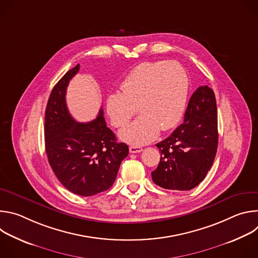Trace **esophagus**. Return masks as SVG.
I'll use <instances>...</instances> for the list:
<instances>
[{
  "mask_svg": "<svg viewBox=\"0 0 258 258\" xmlns=\"http://www.w3.org/2000/svg\"><path fill=\"white\" fill-rule=\"evenodd\" d=\"M142 151H143L142 147H139V146H131L130 147V152L131 153H140Z\"/></svg>",
  "mask_w": 258,
  "mask_h": 258,
  "instance_id": "esophagus-1",
  "label": "esophagus"
}]
</instances>
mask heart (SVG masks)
I'll list each match as a JSON object with an SVG mask.
<instances>
[{"label":"heart","instance_id":"b5f03b06","mask_svg":"<svg viewBox=\"0 0 258 258\" xmlns=\"http://www.w3.org/2000/svg\"><path fill=\"white\" fill-rule=\"evenodd\" d=\"M188 75L176 61L144 62L137 65L124 79L121 94L107 99V114L111 123L120 127L137 113L136 121L122 128L119 137L132 144L154 140L160 128H173L180 120L188 100Z\"/></svg>","mask_w":258,"mask_h":258}]
</instances>
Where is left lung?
I'll list each match as a JSON object with an SVG mask.
<instances>
[{
  "instance_id": "8db88e82",
  "label": "left lung",
  "mask_w": 258,
  "mask_h": 258,
  "mask_svg": "<svg viewBox=\"0 0 258 258\" xmlns=\"http://www.w3.org/2000/svg\"><path fill=\"white\" fill-rule=\"evenodd\" d=\"M217 109L214 92L199 87L188 103L183 122L162 142L153 181L163 189L189 191L205 178L217 150Z\"/></svg>"
}]
</instances>
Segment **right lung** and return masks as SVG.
I'll list each match as a JSON object with an SVG mask.
<instances>
[{
    "mask_svg": "<svg viewBox=\"0 0 258 258\" xmlns=\"http://www.w3.org/2000/svg\"><path fill=\"white\" fill-rule=\"evenodd\" d=\"M79 70L80 64L67 71L51 92L45 112V147L59 181L73 194L88 197L113 185L128 147L118 143L107 127L103 109L97 118L86 123L70 115L66 89Z\"/></svg>",
    "mask_w": 258,
    "mask_h": 258,
    "instance_id": "obj_1",
    "label": "right lung"
}]
</instances>
